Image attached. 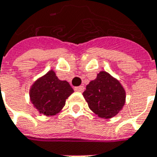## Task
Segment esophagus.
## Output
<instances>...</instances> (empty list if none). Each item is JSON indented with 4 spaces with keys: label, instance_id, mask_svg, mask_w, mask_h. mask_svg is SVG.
Masks as SVG:
<instances>
[{
    "label": "esophagus",
    "instance_id": "1",
    "mask_svg": "<svg viewBox=\"0 0 157 157\" xmlns=\"http://www.w3.org/2000/svg\"><path fill=\"white\" fill-rule=\"evenodd\" d=\"M74 90L75 91H78V92H83L84 91V87L83 86H78L74 88Z\"/></svg>",
    "mask_w": 157,
    "mask_h": 157
}]
</instances>
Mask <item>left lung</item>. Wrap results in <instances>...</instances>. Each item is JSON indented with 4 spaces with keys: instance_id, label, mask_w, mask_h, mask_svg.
<instances>
[{
    "instance_id": "8db88e82",
    "label": "left lung",
    "mask_w": 157,
    "mask_h": 157,
    "mask_svg": "<svg viewBox=\"0 0 157 157\" xmlns=\"http://www.w3.org/2000/svg\"><path fill=\"white\" fill-rule=\"evenodd\" d=\"M89 107L101 118L109 119L121 110L125 102V91L121 83L105 71L86 86L83 94Z\"/></svg>"
}]
</instances>
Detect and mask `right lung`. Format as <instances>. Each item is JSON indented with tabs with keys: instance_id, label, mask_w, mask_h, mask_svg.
Masks as SVG:
<instances>
[{
	"instance_id": "right-lung-1",
	"label": "right lung",
	"mask_w": 157,
	"mask_h": 157,
	"mask_svg": "<svg viewBox=\"0 0 157 157\" xmlns=\"http://www.w3.org/2000/svg\"><path fill=\"white\" fill-rule=\"evenodd\" d=\"M74 93L67 81H62L54 71H49L31 87L30 99L40 114L51 116L58 114L65 105L66 99Z\"/></svg>"
}]
</instances>
